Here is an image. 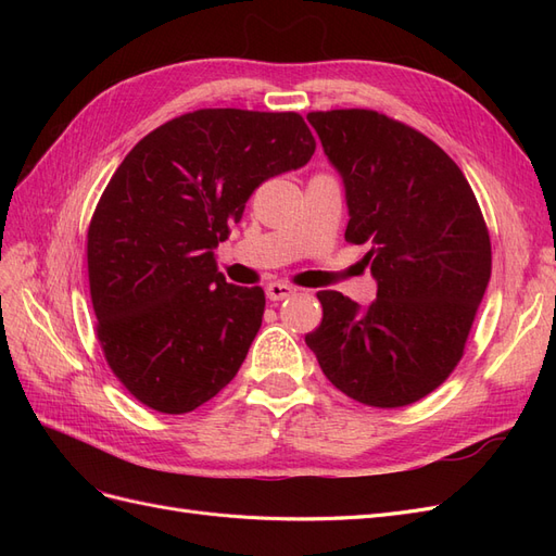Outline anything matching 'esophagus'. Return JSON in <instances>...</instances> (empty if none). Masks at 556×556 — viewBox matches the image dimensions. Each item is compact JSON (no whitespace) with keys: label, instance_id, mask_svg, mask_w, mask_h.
Instances as JSON below:
<instances>
[{"label":"esophagus","instance_id":"34e87169","mask_svg":"<svg viewBox=\"0 0 556 556\" xmlns=\"http://www.w3.org/2000/svg\"><path fill=\"white\" fill-rule=\"evenodd\" d=\"M294 292H296V288H292V285H288V282H268L266 285V299H271V301H282V299L292 296Z\"/></svg>","mask_w":556,"mask_h":556}]
</instances>
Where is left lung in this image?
<instances>
[{
    "label": "left lung",
    "mask_w": 556,
    "mask_h": 556,
    "mask_svg": "<svg viewBox=\"0 0 556 556\" xmlns=\"http://www.w3.org/2000/svg\"><path fill=\"white\" fill-rule=\"evenodd\" d=\"M306 117L345 185V241L368 248L364 262L378 282L366 308L317 292L323 323L306 345L350 399L408 406L464 355L492 276L490 231L459 166L422 131L368 109Z\"/></svg>",
    "instance_id": "left-lung-1"
}]
</instances>
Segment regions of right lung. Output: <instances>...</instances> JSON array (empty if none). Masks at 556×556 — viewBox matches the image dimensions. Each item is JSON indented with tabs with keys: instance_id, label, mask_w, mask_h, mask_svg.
<instances>
[{
	"instance_id": "1",
	"label": "right lung",
	"mask_w": 556,
	"mask_h": 556,
	"mask_svg": "<svg viewBox=\"0 0 556 556\" xmlns=\"http://www.w3.org/2000/svg\"><path fill=\"white\" fill-rule=\"evenodd\" d=\"M313 153L299 113L199 109L117 166L88 229L90 296L111 371L143 406L190 413L239 374L266 299L227 282L213 250L255 188Z\"/></svg>"
}]
</instances>
